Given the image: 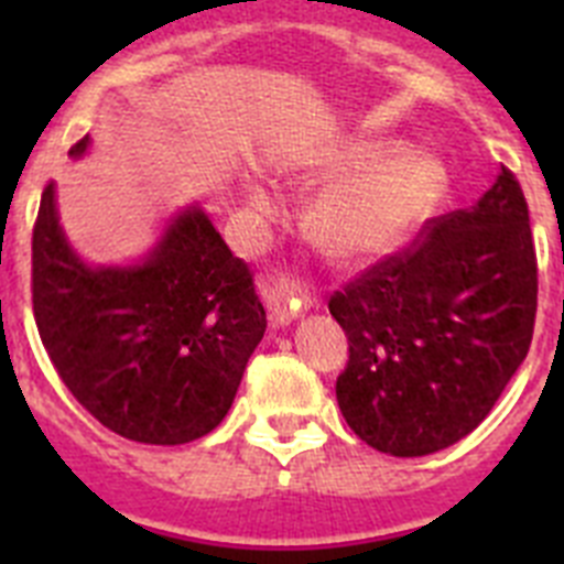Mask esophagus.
<instances>
[{
	"label": "esophagus",
	"instance_id": "obj_1",
	"mask_svg": "<svg viewBox=\"0 0 564 564\" xmlns=\"http://www.w3.org/2000/svg\"><path fill=\"white\" fill-rule=\"evenodd\" d=\"M259 293H262L268 311H271L273 325H288L293 316H299V313L311 307V293L299 285V282H293L291 276L265 279L259 285Z\"/></svg>",
	"mask_w": 564,
	"mask_h": 564
}]
</instances>
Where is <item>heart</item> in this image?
<instances>
[{"mask_svg":"<svg viewBox=\"0 0 564 564\" xmlns=\"http://www.w3.org/2000/svg\"><path fill=\"white\" fill-rule=\"evenodd\" d=\"M395 143H361L336 154L327 169L347 181L327 188L311 212L316 242L344 262L395 251L435 208L443 172L426 154H394ZM262 206L265 194L253 192Z\"/></svg>","mask_w":564,"mask_h":564,"instance_id":"heart-1","label":"heart"}]
</instances>
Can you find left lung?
Here are the masks:
<instances>
[{
	"mask_svg": "<svg viewBox=\"0 0 564 564\" xmlns=\"http://www.w3.org/2000/svg\"><path fill=\"white\" fill-rule=\"evenodd\" d=\"M327 307L350 344L338 410L367 446L421 457L477 430L534 336L536 251L514 172L423 223Z\"/></svg>",
	"mask_w": 564,
	"mask_h": 564,
	"instance_id": "obj_1",
	"label": "left lung"
}]
</instances>
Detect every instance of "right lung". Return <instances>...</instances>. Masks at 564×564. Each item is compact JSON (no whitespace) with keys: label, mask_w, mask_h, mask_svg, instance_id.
Returning <instances> with one entry per match:
<instances>
[{"label":"right lung","mask_w":564,"mask_h":564,"mask_svg":"<svg viewBox=\"0 0 564 564\" xmlns=\"http://www.w3.org/2000/svg\"><path fill=\"white\" fill-rule=\"evenodd\" d=\"M84 134L69 149L82 158ZM33 316L73 398L115 435L192 443L220 426L265 333L248 262L200 208L174 217L147 262L89 268L47 183L33 226Z\"/></svg>","instance_id":"obj_1"}]
</instances>
